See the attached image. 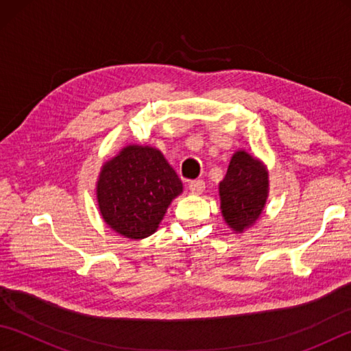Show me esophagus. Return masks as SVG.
Wrapping results in <instances>:
<instances>
[{
    "instance_id": "obj_1",
    "label": "esophagus",
    "mask_w": 351,
    "mask_h": 351,
    "mask_svg": "<svg viewBox=\"0 0 351 351\" xmlns=\"http://www.w3.org/2000/svg\"><path fill=\"white\" fill-rule=\"evenodd\" d=\"M189 189L191 193H195V195H200L205 190V181L204 180H196V181H191L189 184Z\"/></svg>"
}]
</instances>
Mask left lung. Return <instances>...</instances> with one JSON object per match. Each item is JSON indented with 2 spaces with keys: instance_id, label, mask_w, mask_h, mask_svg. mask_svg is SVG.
<instances>
[{
  "instance_id": "obj_1",
  "label": "left lung",
  "mask_w": 351,
  "mask_h": 351,
  "mask_svg": "<svg viewBox=\"0 0 351 351\" xmlns=\"http://www.w3.org/2000/svg\"><path fill=\"white\" fill-rule=\"evenodd\" d=\"M268 193V173L247 152L234 154L220 182L221 214L228 225L241 232L258 220Z\"/></svg>"
}]
</instances>
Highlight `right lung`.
<instances>
[{
	"mask_svg": "<svg viewBox=\"0 0 351 351\" xmlns=\"http://www.w3.org/2000/svg\"><path fill=\"white\" fill-rule=\"evenodd\" d=\"M102 219L117 234L140 240L154 234L182 182L160 151L126 146L102 166L98 181Z\"/></svg>",
	"mask_w": 351,
	"mask_h": 351,
	"instance_id": "add662e5",
	"label": "right lung"
}]
</instances>
